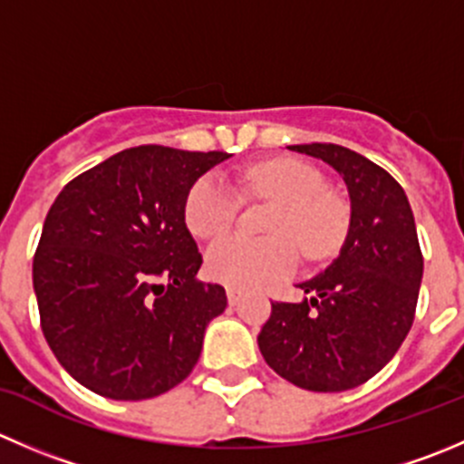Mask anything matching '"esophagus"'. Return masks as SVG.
<instances>
[{
	"mask_svg": "<svg viewBox=\"0 0 464 464\" xmlns=\"http://www.w3.org/2000/svg\"><path fill=\"white\" fill-rule=\"evenodd\" d=\"M227 296H228V304L237 305V304H240V299H242V292L236 290V287H228Z\"/></svg>",
	"mask_w": 464,
	"mask_h": 464,
	"instance_id": "esophagus-1",
	"label": "esophagus"
}]
</instances>
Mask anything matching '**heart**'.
<instances>
[{
    "label": "heart",
    "instance_id": "obj_1",
    "mask_svg": "<svg viewBox=\"0 0 464 464\" xmlns=\"http://www.w3.org/2000/svg\"><path fill=\"white\" fill-rule=\"evenodd\" d=\"M242 188L249 197L276 204L267 224V240L224 237L206 254L210 278L237 290L276 281L296 269L299 254L324 260L340 249L349 228L344 201L326 190V179L299 159H272L242 172ZM240 210V195L219 174H206L190 188L186 224L201 240H215L233 227Z\"/></svg>",
    "mask_w": 464,
    "mask_h": 464
}]
</instances>
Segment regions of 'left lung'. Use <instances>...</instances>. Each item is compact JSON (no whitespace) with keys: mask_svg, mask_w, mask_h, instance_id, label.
Segmentation results:
<instances>
[{"mask_svg":"<svg viewBox=\"0 0 464 464\" xmlns=\"http://www.w3.org/2000/svg\"><path fill=\"white\" fill-rule=\"evenodd\" d=\"M331 165L346 183L352 219L340 256L310 281V299L274 301L258 333L265 362L313 392H344L379 374L412 326L424 258L403 188L340 145L287 147Z\"/></svg>","mask_w":464,"mask_h":464,"instance_id":"8db88e82","label":"left lung"}]
</instances>
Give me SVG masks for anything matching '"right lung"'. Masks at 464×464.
<instances>
[{
	"mask_svg": "<svg viewBox=\"0 0 464 464\" xmlns=\"http://www.w3.org/2000/svg\"><path fill=\"white\" fill-rule=\"evenodd\" d=\"M227 159L131 147L72 179L52 204L34 290L49 349L83 388L140 401L197 365L227 292L197 281L201 254L186 227V199Z\"/></svg>",
	"mask_w": 464,
	"mask_h": 464,
	"instance_id": "right-lung-1",
	"label": "right lung"
}]
</instances>
